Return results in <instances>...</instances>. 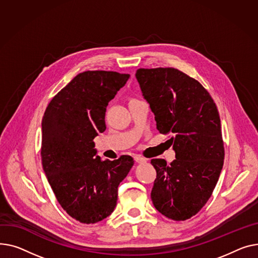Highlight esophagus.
<instances>
[{"label":"esophagus","mask_w":258,"mask_h":258,"mask_svg":"<svg viewBox=\"0 0 258 258\" xmlns=\"http://www.w3.org/2000/svg\"><path fill=\"white\" fill-rule=\"evenodd\" d=\"M134 160H135V162H138V163H144V162L147 161V159L142 157L141 155H135L134 156Z\"/></svg>","instance_id":"34e87169"}]
</instances>
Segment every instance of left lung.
<instances>
[{
	"label": "left lung",
	"instance_id": "8db88e82",
	"mask_svg": "<svg viewBox=\"0 0 258 258\" xmlns=\"http://www.w3.org/2000/svg\"><path fill=\"white\" fill-rule=\"evenodd\" d=\"M135 77L157 130L170 135L176 159H152L156 179L151 191L164 217L184 221L206 204L224 163L219 111L200 82L174 68L140 69Z\"/></svg>",
	"mask_w": 258,
	"mask_h": 258
}]
</instances>
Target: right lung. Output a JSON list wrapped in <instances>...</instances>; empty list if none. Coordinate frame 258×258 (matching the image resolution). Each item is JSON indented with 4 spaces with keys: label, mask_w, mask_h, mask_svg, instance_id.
Here are the masks:
<instances>
[{
    "label": "right lung",
    "mask_w": 258,
    "mask_h": 258,
    "mask_svg": "<svg viewBox=\"0 0 258 258\" xmlns=\"http://www.w3.org/2000/svg\"><path fill=\"white\" fill-rule=\"evenodd\" d=\"M129 77L106 71L80 73L44 111L42 168L59 204L80 223L95 224L111 215L118 184L134 163L128 155L102 160L94 143L106 129V107Z\"/></svg>",
    "instance_id": "1"
}]
</instances>
